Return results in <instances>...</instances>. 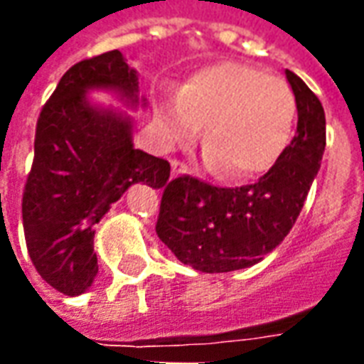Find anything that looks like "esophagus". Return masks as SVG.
Returning a JSON list of instances; mask_svg holds the SVG:
<instances>
[{
  "instance_id": "1",
  "label": "esophagus",
  "mask_w": 364,
  "mask_h": 364,
  "mask_svg": "<svg viewBox=\"0 0 364 364\" xmlns=\"http://www.w3.org/2000/svg\"><path fill=\"white\" fill-rule=\"evenodd\" d=\"M183 173H187V166L183 161H179V159H171V175L177 177V175Z\"/></svg>"
}]
</instances>
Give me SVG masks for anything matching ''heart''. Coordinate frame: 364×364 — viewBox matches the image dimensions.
<instances>
[{
  "label": "heart",
  "instance_id": "1",
  "mask_svg": "<svg viewBox=\"0 0 364 364\" xmlns=\"http://www.w3.org/2000/svg\"><path fill=\"white\" fill-rule=\"evenodd\" d=\"M156 119L167 146L197 140L206 124V164L226 181H247L269 171L289 148L296 99L277 75L220 62L197 72L179 95L164 97Z\"/></svg>",
  "mask_w": 364,
  "mask_h": 364
}]
</instances>
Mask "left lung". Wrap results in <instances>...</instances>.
I'll list each match as a JSON object with an SVG mask.
<instances>
[{"label": "left lung", "instance_id": "obj_1", "mask_svg": "<svg viewBox=\"0 0 364 364\" xmlns=\"http://www.w3.org/2000/svg\"><path fill=\"white\" fill-rule=\"evenodd\" d=\"M284 74L296 99V134L259 181L224 189L181 175L161 187L156 232L185 265L203 273L252 267L294 226L321 166L326 114L296 74Z\"/></svg>", "mask_w": 364, "mask_h": 364}]
</instances>
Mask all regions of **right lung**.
I'll return each mask as SVG.
<instances>
[{
  "label": "right lung",
  "mask_w": 364,
  "mask_h": 364,
  "mask_svg": "<svg viewBox=\"0 0 364 364\" xmlns=\"http://www.w3.org/2000/svg\"><path fill=\"white\" fill-rule=\"evenodd\" d=\"M91 90L138 105V74L119 50L82 60L62 75L36 120L35 159L23 191V230L33 265L50 287L77 296L95 279L97 222L134 183L164 187L166 159L136 150L132 119L97 107Z\"/></svg>",
  "instance_id": "right-lung-1"
}]
</instances>
